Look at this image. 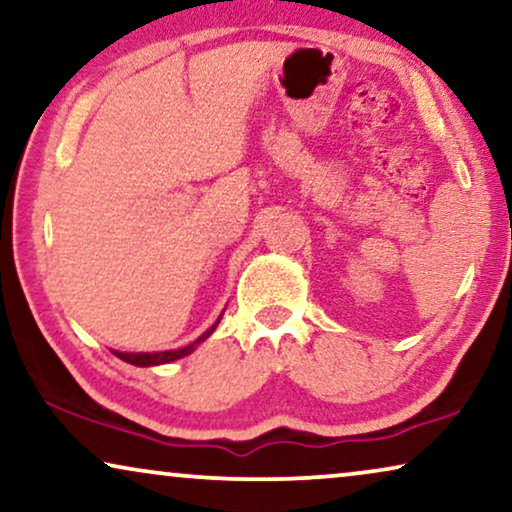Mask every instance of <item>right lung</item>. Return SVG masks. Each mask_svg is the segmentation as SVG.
<instances>
[{
	"mask_svg": "<svg viewBox=\"0 0 512 512\" xmlns=\"http://www.w3.org/2000/svg\"><path fill=\"white\" fill-rule=\"evenodd\" d=\"M216 324H219V321H216ZM216 324L209 328V331H205L200 335L198 340L195 342H191V345H186V347H181V349H170V352H142V354H128V352H114L118 359H123L125 363H132V366H160V363H170V361H177V359H181V356H188L193 352L195 347L200 345L202 340H207L209 335L214 333V328H216Z\"/></svg>",
	"mask_w": 512,
	"mask_h": 512,
	"instance_id": "1",
	"label": "right lung"
}]
</instances>
